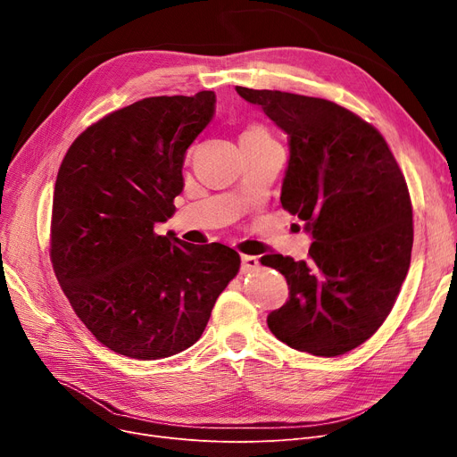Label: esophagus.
Segmentation results:
<instances>
[{"label":"esophagus","instance_id":"esophagus-1","mask_svg":"<svg viewBox=\"0 0 457 457\" xmlns=\"http://www.w3.org/2000/svg\"><path fill=\"white\" fill-rule=\"evenodd\" d=\"M255 269H259V259H257L255 255H246V253H243V255H241V270H243V272H252V270H255Z\"/></svg>","mask_w":457,"mask_h":457}]
</instances>
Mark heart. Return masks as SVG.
Listing matches in <instances>:
<instances>
[{"label": "heart", "mask_w": 457, "mask_h": 457, "mask_svg": "<svg viewBox=\"0 0 457 457\" xmlns=\"http://www.w3.org/2000/svg\"><path fill=\"white\" fill-rule=\"evenodd\" d=\"M243 135H267V133H265V129H261V128H257V126H252V128H248Z\"/></svg>", "instance_id": "1"}]
</instances>
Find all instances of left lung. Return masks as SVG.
I'll return each instance as SVG.
<instances>
[{"instance_id": "1", "label": "left lung", "mask_w": 457, "mask_h": 457, "mask_svg": "<svg viewBox=\"0 0 457 457\" xmlns=\"http://www.w3.org/2000/svg\"><path fill=\"white\" fill-rule=\"evenodd\" d=\"M235 90L289 137L279 200L313 238L307 261L261 257L291 291L267 324L295 350L346 353L387 319L410 269L413 211L403 174L383 137L337 104Z\"/></svg>"}]
</instances>
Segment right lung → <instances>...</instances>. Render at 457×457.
Returning a JSON list of instances; mask_svg holds the SVG:
<instances>
[{
    "instance_id": "obj_1",
    "label": "right lung",
    "mask_w": 457,
    "mask_h": 457,
    "mask_svg": "<svg viewBox=\"0 0 457 457\" xmlns=\"http://www.w3.org/2000/svg\"><path fill=\"white\" fill-rule=\"evenodd\" d=\"M216 94L144 98L85 129L59 168L52 262L87 329L109 350L152 361L195 345L241 267L224 245L157 235L176 212L185 152Z\"/></svg>"
}]
</instances>
